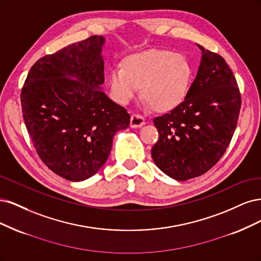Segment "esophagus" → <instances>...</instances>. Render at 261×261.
Returning a JSON list of instances; mask_svg holds the SVG:
<instances>
[{"instance_id":"1","label":"esophagus","mask_w":261,"mask_h":261,"mask_svg":"<svg viewBox=\"0 0 261 261\" xmlns=\"http://www.w3.org/2000/svg\"><path fill=\"white\" fill-rule=\"evenodd\" d=\"M145 123V119L144 117L141 116L140 114H133L131 116V119H130V125L131 128H139L142 127L143 124Z\"/></svg>"}]
</instances>
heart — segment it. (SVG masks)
I'll use <instances>...</instances> for the list:
<instances>
[{
  "instance_id": "b5f03b06",
  "label": "heart",
  "mask_w": 261,
  "mask_h": 261,
  "mask_svg": "<svg viewBox=\"0 0 261 261\" xmlns=\"http://www.w3.org/2000/svg\"><path fill=\"white\" fill-rule=\"evenodd\" d=\"M191 67L186 57L165 49L132 54L122 67L109 71L108 82L117 102L127 104L142 93L157 111L166 112L182 103L191 80Z\"/></svg>"
}]
</instances>
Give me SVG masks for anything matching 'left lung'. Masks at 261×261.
I'll return each mask as SVG.
<instances>
[{"mask_svg": "<svg viewBox=\"0 0 261 261\" xmlns=\"http://www.w3.org/2000/svg\"><path fill=\"white\" fill-rule=\"evenodd\" d=\"M198 47L201 62L186 98L153 120L159 134L150 150L153 161L179 181L204 174L220 161L237 129L242 104L237 79L224 58Z\"/></svg>", "mask_w": 261, "mask_h": 261, "instance_id": "left-lung-1", "label": "left lung"}]
</instances>
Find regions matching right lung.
<instances>
[{"instance_id":"right-lung-1","label":"right lung","mask_w":261,"mask_h":261,"mask_svg":"<svg viewBox=\"0 0 261 261\" xmlns=\"http://www.w3.org/2000/svg\"><path fill=\"white\" fill-rule=\"evenodd\" d=\"M93 36L38 60L20 100L24 124L41 161L69 181L94 175L111 153L113 138L130 115L100 90L102 47Z\"/></svg>"}]
</instances>
